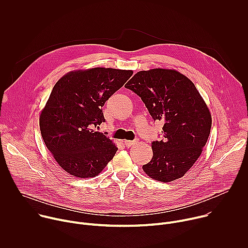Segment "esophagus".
<instances>
[{"label":"esophagus","instance_id":"34e87169","mask_svg":"<svg viewBox=\"0 0 248 248\" xmlns=\"http://www.w3.org/2000/svg\"><path fill=\"white\" fill-rule=\"evenodd\" d=\"M135 142H136L135 140H124V143L125 146H127V147H130V146L134 145Z\"/></svg>","mask_w":248,"mask_h":248}]
</instances>
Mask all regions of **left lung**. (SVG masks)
Listing matches in <instances>:
<instances>
[{
  "label": "left lung",
  "instance_id": "8db88e82",
  "mask_svg": "<svg viewBox=\"0 0 248 248\" xmlns=\"http://www.w3.org/2000/svg\"><path fill=\"white\" fill-rule=\"evenodd\" d=\"M136 93L154 121L164 123V141L152 143L153 158L142 167L151 179L170 183L183 178L200 157L212 117L193 82L175 69L152 68L135 74L124 85Z\"/></svg>",
  "mask_w": 248,
  "mask_h": 248
}]
</instances>
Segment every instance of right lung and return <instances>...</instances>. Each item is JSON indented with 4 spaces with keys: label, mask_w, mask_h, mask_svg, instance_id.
I'll return each instance as SVG.
<instances>
[{
    "label": "right lung",
    "mask_w": 248,
    "mask_h": 248,
    "mask_svg": "<svg viewBox=\"0 0 248 248\" xmlns=\"http://www.w3.org/2000/svg\"><path fill=\"white\" fill-rule=\"evenodd\" d=\"M132 74V70L111 67L77 69L55 84L39 124L44 143L67 173L94 178L115 156L116 144L92 127L105 121V102Z\"/></svg>",
    "instance_id": "1"
}]
</instances>
